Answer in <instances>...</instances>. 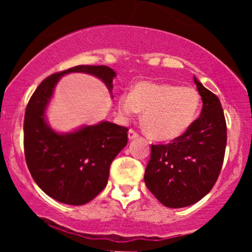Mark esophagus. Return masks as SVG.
<instances>
[{
	"label": "esophagus",
	"mask_w": 252,
	"mask_h": 252,
	"mask_svg": "<svg viewBox=\"0 0 252 252\" xmlns=\"http://www.w3.org/2000/svg\"><path fill=\"white\" fill-rule=\"evenodd\" d=\"M128 137H129V140L131 141V140H134V138H137L138 137V134L135 131L134 129H130L129 131H128Z\"/></svg>",
	"instance_id": "34e87169"
}]
</instances>
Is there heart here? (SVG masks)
Here are the masks:
<instances>
[{"mask_svg":"<svg viewBox=\"0 0 252 252\" xmlns=\"http://www.w3.org/2000/svg\"><path fill=\"white\" fill-rule=\"evenodd\" d=\"M200 96L194 88L152 82L136 83L130 94L118 97L123 117L143 111L142 124L150 137L169 141L179 137L194 122Z\"/></svg>","mask_w":252,"mask_h":252,"instance_id":"heart-1","label":"heart"}]
</instances>
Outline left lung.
Here are the masks:
<instances>
[{"label":"left lung","instance_id":"8db88e82","mask_svg":"<svg viewBox=\"0 0 252 252\" xmlns=\"http://www.w3.org/2000/svg\"><path fill=\"white\" fill-rule=\"evenodd\" d=\"M201 114L168 144H152L144 182L164 206L195 204L215 186L226 148V122L219 98L194 77Z\"/></svg>","mask_w":252,"mask_h":252}]
</instances>
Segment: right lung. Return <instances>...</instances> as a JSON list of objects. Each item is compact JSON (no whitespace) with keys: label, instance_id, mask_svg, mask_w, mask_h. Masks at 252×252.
Segmentation results:
<instances>
[{"label":"right lung","instance_id":"right-lung-1","mask_svg":"<svg viewBox=\"0 0 252 252\" xmlns=\"http://www.w3.org/2000/svg\"><path fill=\"white\" fill-rule=\"evenodd\" d=\"M88 73L105 84L111 94L116 72L108 66L79 65L52 74L37 86L26 108L24 147L34 181L51 198L84 205L108 184L110 164L128 142V129L102 121L71 132H58L46 120L54 89L67 73Z\"/></svg>","mask_w":252,"mask_h":252}]
</instances>
